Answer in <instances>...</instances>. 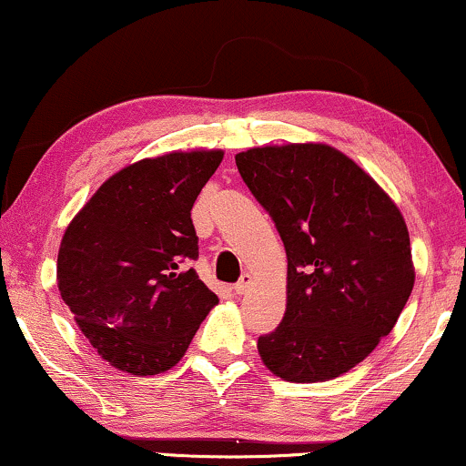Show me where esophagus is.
<instances>
[{
	"label": "esophagus",
	"instance_id": "obj_1",
	"mask_svg": "<svg viewBox=\"0 0 466 466\" xmlns=\"http://www.w3.org/2000/svg\"><path fill=\"white\" fill-rule=\"evenodd\" d=\"M250 285H252V277H250V274H242V279H239L238 283L233 285V291H235V294L242 296V294H246V291L250 289Z\"/></svg>",
	"mask_w": 466,
	"mask_h": 466
}]
</instances>
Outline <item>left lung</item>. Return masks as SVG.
<instances>
[{
    "instance_id": "left-lung-1",
    "label": "left lung",
    "mask_w": 466,
    "mask_h": 466,
    "mask_svg": "<svg viewBox=\"0 0 466 466\" xmlns=\"http://www.w3.org/2000/svg\"><path fill=\"white\" fill-rule=\"evenodd\" d=\"M287 252V309L259 337L263 365L287 382H326L393 330L415 285L404 216L359 164L319 142L235 155Z\"/></svg>"
}]
</instances>
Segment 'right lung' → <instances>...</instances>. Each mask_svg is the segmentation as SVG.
Returning <instances> with one entry per match:
<instances>
[{
    "instance_id": "add662e5",
    "label": "right lung",
    "mask_w": 466,
    "mask_h": 466,
    "mask_svg": "<svg viewBox=\"0 0 466 466\" xmlns=\"http://www.w3.org/2000/svg\"><path fill=\"white\" fill-rule=\"evenodd\" d=\"M222 151H172L125 166L73 218L57 252V289L103 360L155 376L181 360L218 296L198 257L192 207Z\"/></svg>"
}]
</instances>
